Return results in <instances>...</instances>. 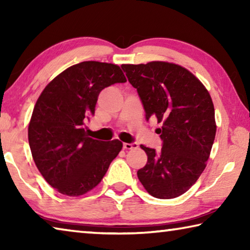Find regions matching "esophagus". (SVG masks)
Here are the masks:
<instances>
[{
  "label": "esophagus",
  "instance_id": "1",
  "mask_svg": "<svg viewBox=\"0 0 250 250\" xmlns=\"http://www.w3.org/2000/svg\"><path fill=\"white\" fill-rule=\"evenodd\" d=\"M138 145L135 142L132 143H124V149L125 150H132V149H137Z\"/></svg>",
  "mask_w": 250,
  "mask_h": 250
}]
</instances>
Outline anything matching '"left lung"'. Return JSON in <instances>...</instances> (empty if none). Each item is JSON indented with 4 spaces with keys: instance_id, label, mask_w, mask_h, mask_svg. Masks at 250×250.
Here are the masks:
<instances>
[{
    "instance_id": "left-lung-1",
    "label": "left lung",
    "mask_w": 250,
    "mask_h": 250,
    "mask_svg": "<svg viewBox=\"0 0 250 250\" xmlns=\"http://www.w3.org/2000/svg\"><path fill=\"white\" fill-rule=\"evenodd\" d=\"M137 89L149 121L156 118L162 149L140 146L147 162L137 172L147 193L161 200L184 194L204 171L216 125L214 104L203 83L188 69L166 62L121 65Z\"/></svg>"
}]
</instances>
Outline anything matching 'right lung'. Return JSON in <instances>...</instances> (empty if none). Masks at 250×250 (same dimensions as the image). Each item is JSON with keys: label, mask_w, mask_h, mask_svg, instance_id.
<instances>
[{"label": "right lung", "mask_w": 250, "mask_h": 250, "mask_svg": "<svg viewBox=\"0 0 250 250\" xmlns=\"http://www.w3.org/2000/svg\"><path fill=\"white\" fill-rule=\"evenodd\" d=\"M125 82L119 66L83 62L54 78L37 99L28 125L29 147L41 174L59 193L79 196L90 191L119 154V140H95L83 125L95 115L100 91Z\"/></svg>", "instance_id": "1"}]
</instances>
